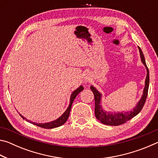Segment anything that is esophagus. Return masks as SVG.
Segmentation results:
<instances>
[{"instance_id":"obj_1","label":"esophagus","mask_w":158,"mask_h":158,"mask_svg":"<svg viewBox=\"0 0 158 158\" xmlns=\"http://www.w3.org/2000/svg\"><path fill=\"white\" fill-rule=\"evenodd\" d=\"M90 81V77L89 74H85V76L84 77V81L85 82H89Z\"/></svg>"}]
</instances>
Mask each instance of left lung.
<instances>
[{
  "label": "left lung",
  "mask_w": 158,
  "mask_h": 158,
  "mask_svg": "<svg viewBox=\"0 0 158 158\" xmlns=\"http://www.w3.org/2000/svg\"><path fill=\"white\" fill-rule=\"evenodd\" d=\"M139 49L140 52V56L141 61L144 65H145L146 70H147V75L145 81V87L143 89V93L142 97H141V100L137 103V106L133 109V111L124 112V113H110V112H107L104 111L102 106L100 105V101H101V96L100 93H99L96 89H95L93 86H90V90L94 94L95 98V115L96 118L98 121H100L102 123L108 125H112V126H117V125H120L126 123L127 121H129L131 118L139 113L141 111L143 106L145 104V102L146 100L147 95H148V87H149V71L148 68L146 65L145 58H144L143 53L142 51L140 49L139 47H138Z\"/></svg>",
  "instance_id": "8db88e82"
}]
</instances>
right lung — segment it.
<instances>
[{"label":"right lung","instance_id":"add662e5","mask_svg":"<svg viewBox=\"0 0 158 158\" xmlns=\"http://www.w3.org/2000/svg\"><path fill=\"white\" fill-rule=\"evenodd\" d=\"M83 90H84V87H83L82 85H81V86H79L78 89H76L73 93H72L71 97H70V102H69V106L68 107V109H67V110L64 112V114L62 115V116L58 118V119L55 120V121H53L52 122L46 123H33V122L28 121L26 118L21 116V114H20V116H21V117H22L23 119L26 120L28 122H30V123H31L35 125L38 127L45 128V129H52V128L60 127V126H61V125L65 123L67 121V120L68 119V117L69 116V112H70L73 101L74 99H75V98L77 97V95H78L80 92L82 91Z\"/></svg>","mask_w":158,"mask_h":158}]
</instances>
